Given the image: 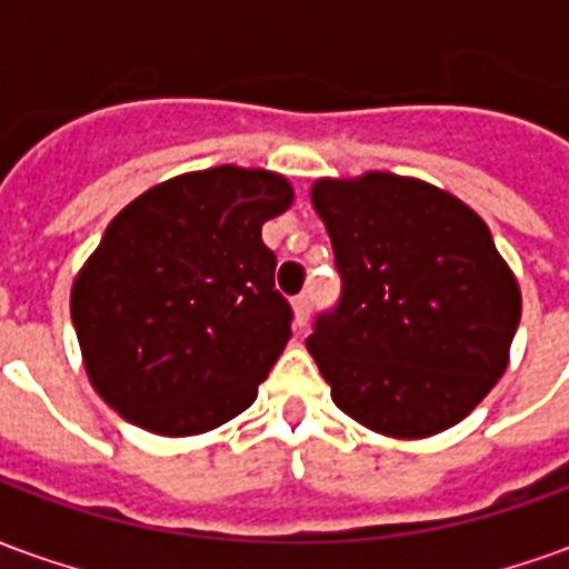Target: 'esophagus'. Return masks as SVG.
Returning <instances> with one entry per match:
<instances>
[{"label":"esophagus","instance_id":"1","mask_svg":"<svg viewBox=\"0 0 569 569\" xmlns=\"http://www.w3.org/2000/svg\"><path fill=\"white\" fill-rule=\"evenodd\" d=\"M308 317H310V298L308 296L296 298V301H292V320H296L298 329L308 322Z\"/></svg>","mask_w":569,"mask_h":569}]
</instances>
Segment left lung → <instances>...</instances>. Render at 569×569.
<instances>
[{"instance_id":"8db88e82","label":"left lung","mask_w":569,"mask_h":569,"mask_svg":"<svg viewBox=\"0 0 569 569\" xmlns=\"http://www.w3.org/2000/svg\"><path fill=\"white\" fill-rule=\"evenodd\" d=\"M345 280L308 350L347 418L429 439L469 418L509 366L521 286L451 191L383 170L310 186Z\"/></svg>"}]
</instances>
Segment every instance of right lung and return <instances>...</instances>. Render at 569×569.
<instances>
[{
    "label": "right lung",
    "instance_id": "right-lung-1",
    "mask_svg": "<svg viewBox=\"0 0 569 569\" xmlns=\"http://www.w3.org/2000/svg\"><path fill=\"white\" fill-rule=\"evenodd\" d=\"M296 188L222 163L151 186L72 280L81 366L106 406L154 436H200L247 411L289 341L261 224Z\"/></svg>",
    "mask_w": 569,
    "mask_h": 569
}]
</instances>
